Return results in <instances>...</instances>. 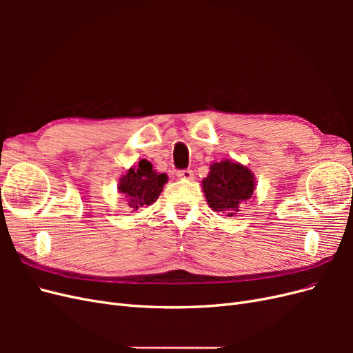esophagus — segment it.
I'll list each match as a JSON object with an SVG mask.
<instances>
[{"mask_svg": "<svg viewBox=\"0 0 353 353\" xmlns=\"http://www.w3.org/2000/svg\"><path fill=\"white\" fill-rule=\"evenodd\" d=\"M176 176H178L179 179L190 181V179H193L194 174H193V170H191V169H183V170H178V172H176Z\"/></svg>", "mask_w": 353, "mask_h": 353, "instance_id": "esophagus-1", "label": "esophagus"}]
</instances>
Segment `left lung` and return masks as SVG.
<instances>
[{"instance_id":"1","label":"left lung","mask_w":353,"mask_h":353,"mask_svg":"<svg viewBox=\"0 0 353 353\" xmlns=\"http://www.w3.org/2000/svg\"><path fill=\"white\" fill-rule=\"evenodd\" d=\"M201 185L209 208L231 218L243 201L252 199L254 175L241 163L225 159L210 165V172L201 181Z\"/></svg>"}]
</instances>
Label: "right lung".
Listing matches in <instances>:
<instances>
[{
  "label": "right lung",
  "mask_w": 353,
  "mask_h": 353,
  "mask_svg": "<svg viewBox=\"0 0 353 353\" xmlns=\"http://www.w3.org/2000/svg\"><path fill=\"white\" fill-rule=\"evenodd\" d=\"M166 181V174H157L152 163L143 159L121 178L117 190L125 194L130 209L137 212L143 206L153 205L162 193Z\"/></svg>",
  "instance_id": "obj_1"
}]
</instances>
